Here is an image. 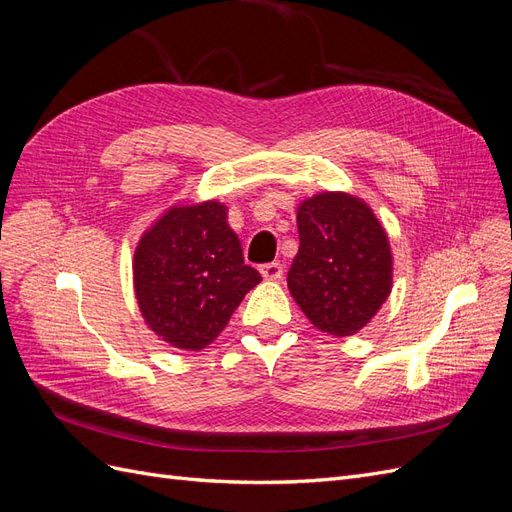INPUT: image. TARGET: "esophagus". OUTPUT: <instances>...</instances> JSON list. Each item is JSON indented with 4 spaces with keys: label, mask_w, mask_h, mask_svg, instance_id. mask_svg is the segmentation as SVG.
<instances>
[{
    "label": "esophagus",
    "mask_w": 512,
    "mask_h": 512,
    "mask_svg": "<svg viewBox=\"0 0 512 512\" xmlns=\"http://www.w3.org/2000/svg\"><path fill=\"white\" fill-rule=\"evenodd\" d=\"M260 273L265 280H282L284 267L280 265V262H267V265L260 267Z\"/></svg>",
    "instance_id": "esophagus-1"
}]
</instances>
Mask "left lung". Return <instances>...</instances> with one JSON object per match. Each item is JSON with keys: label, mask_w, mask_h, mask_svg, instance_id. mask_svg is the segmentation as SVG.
<instances>
[{"label": "left lung", "mask_w": 512, "mask_h": 512, "mask_svg": "<svg viewBox=\"0 0 512 512\" xmlns=\"http://www.w3.org/2000/svg\"><path fill=\"white\" fill-rule=\"evenodd\" d=\"M299 254L288 290L316 329L359 333L391 294L393 254L374 211L346 192H322L297 207Z\"/></svg>", "instance_id": "1"}]
</instances>
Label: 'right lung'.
<instances>
[{"mask_svg": "<svg viewBox=\"0 0 512 512\" xmlns=\"http://www.w3.org/2000/svg\"><path fill=\"white\" fill-rule=\"evenodd\" d=\"M134 292L147 327L166 344L203 350L228 324L260 273L243 262L218 200L170 207L134 252Z\"/></svg>", "mask_w": 512, "mask_h": 512, "instance_id": "add662e5", "label": "right lung"}]
</instances>
